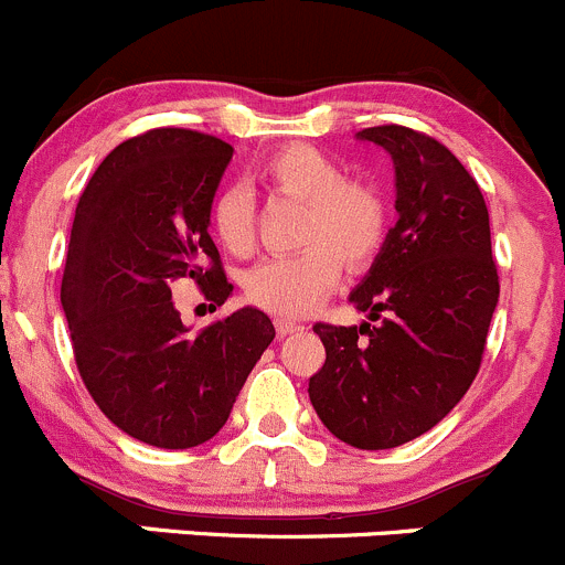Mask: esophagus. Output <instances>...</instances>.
Wrapping results in <instances>:
<instances>
[{
    "instance_id": "esophagus-1",
    "label": "esophagus",
    "mask_w": 565,
    "mask_h": 565,
    "mask_svg": "<svg viewBox=\"0 0 565 565\" xmlns=\"http://www.w3.org/2000/svg\"><path fill=\"white\" fill-rule=\"evenodd\" d=\"M276 330H278V335H289V333H298V330H303V324H298V322H287V319H278L276 322Z\"/></svg>"
}]
</instances>
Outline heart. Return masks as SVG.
Wrapping results in <instances>:
<instances>
[{"label":"heart","mask_w":565,"mask_h":565,"mask_svg":"<svg viewBox=\"0 0 565 565\" xmlns=\"http://www.w3.org/2000/svg\"><path fill=\"white\" fill-rule=\"evenodd\" d=\"M256 180L276 196L303 204L298 254L262 262L246 276V298L267 315L298 319L335 287L341 265L361 270L383 248L388 207L377 188L344 180L339 163L309 145L270 152ZM210 230L232 256H248L256 243V202L246 185H224L210 204Z\"/></svg>","instance_id":"1"}]
</instances>
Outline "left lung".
<instances>
[{
    "label": "left lung",
    "instance_id": "left-lung-1",
    "mask_svg": "<svg viewBox=\"0 0 565 565\" xmlns=\"http://www.w3.org/2000/svg\"><path fill=\"white\" fill-rule=\"evenodd\" d=\"M358 139L393 158L398 221L350 295L369 322L315 324L324 366L309 398L330 435L383 451L440 424L470 388L500 284L487 202L459 158L404 125Z\"/></svg>",
    "mask_w": 565,
    "mask_h": 565
}]
</instances>
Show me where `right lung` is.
<instances>
[{
    "mask_svg": "<svg viewBox=\"0 0 565 565\" xmlns=\"http://www.w3.org/2000/svg\"><path fill=\"white\" fill-rule=\"evenodd\" d=\"M232 152L199 130H147L114 147L78 199L62 276L73 355L100 413L147 446L218 435L276 339L250 306L191 335L172 300L180 278L218 306L232 295L207 232Z\"/></svg>",
    "mask_w": 565,
    "mask_h": 565,
    "instance_id": "right-lung-1",
    "label": "right lung"
}]
</instances>
